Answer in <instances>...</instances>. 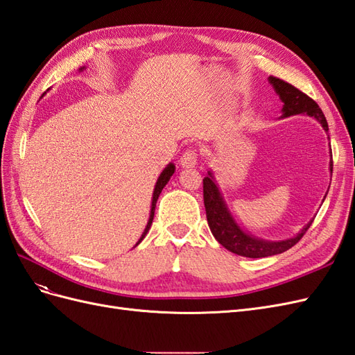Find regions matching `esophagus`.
<instances>
[{
  "label": "esophagus",
  "mask_w": 355,
  "mask_h": 355,
  "mask_svg": "<svg viewBox=\"0 0 355 355\" xmlns=\"http://www.w3.org/2000/svg\"><path fill=\"white\" fill-rule=\"evenodd\" d=\"M179 163L182 167H196L197 166V153L194 151V149H188V151L184 153V155L180 157Z\"/></svg>",
  "instance_id": "34e87169"
}]
</instances>
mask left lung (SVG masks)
Segmentation results:
<instances>
[{"mask_svg":"<svg viewBox=\"0 0 355 355\" xmlns=\"http://www.w3.org/2000/svg\"><path fill=\"white\" fill-rule=\"evenodd\" d=\"M268 81L271 83L278 98L283 102V118H287L290 115H299L306 114L308 116H313L324 128V132H329V125L326 121V116L323 111L320 110V106L311 99L305 93L293 87L292 84H288L277 77H270ZM331 154V153H330ZM330 171H333V159L330 155L329 163ZM202 196H204V207H206L207 222L209 228L213 234V237L216 239L225 249L230 252L244 256V257H266L280 254L290 247H293L300 239L304 237V234L308 231L313 220H309L305 227L300 230L295 237L287 240H263L257 239L254 235L245 232L237 220L234 219L231 214L227 202L220 192V188L218 185L216 179H214L213 171L209 170L207 176L202 179Z\"/></svg>","mask_w":355,"mask_h":355,"instance_id":"1","label":"left lung"}]
</instances>
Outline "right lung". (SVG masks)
Here are the masks:
<instances>
[{
  "label": "right lung",
  "instance_id": "1",
  "mask_svg": "<svg viewBox=\"0 0 355 355\" xmlns=\"http://www.w3.org/2000/svg\"><path fill=\"white\" fill-rule=\"evenodd\" d=\"M83 69H84V67H83V68H80V71H83ZM44 94H46V93H44ZM44 94H42V96H44ZM175 168H176V167H175V164H173V163H168V164L166 166V168L159 173V176H158V179H157V184H155V187H154V192H153L151 213H149V219H148V223H146V228H145V231L142 232L141 239H139V241L136 243V245L145 239V235L148 234L149 228H151L153 219H154V211H155V204H157V200H158V197H159V194H161V191H163V188L167 185V182L170 180V178L173 176V173H175Z\"/></svg>",
  "mask_w": 355,
  "mask_h": 355
}]
</instances>
